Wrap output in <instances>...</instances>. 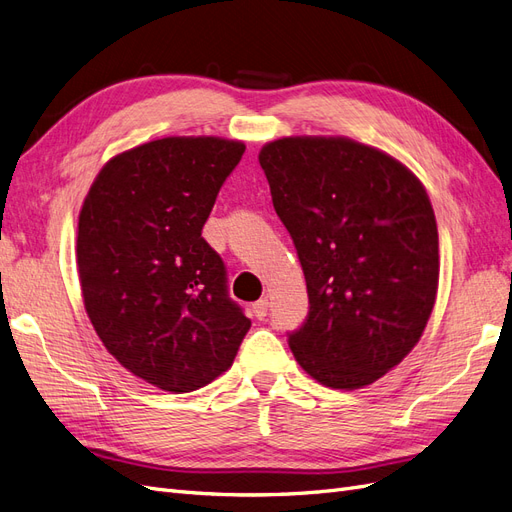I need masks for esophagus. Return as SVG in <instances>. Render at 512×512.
Instances as JSON below:
<instances>
[{
  "label": "esophagus",
  "instance_id": "obj_1",
  "mask_svg": "<svg viewBox=\"0 0 512 512\" xmlns=\"http://www.w3.org/2000/svg\"><path fill=\"white\" fill-rule=\"evenodd\" d=\"M252 312L258 320H265L267 318V312H269V301L267 299H260L252 305Z\"/></svg>",
  "mask_w": 512,
  "mask_h": 512
}]
</instances>
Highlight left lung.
<instances>
[{"mask_svg": "<svg viewBox=\"0 0 512 512\" xmlns=\"http://www.w3.org/2000/svg\"><path fill=\"white\" fill-rule=\"evenodd\" d=\"M258 160L307 284V318L288 333L294 359L331 389L376 382L436 303L438 226L423 183L344 136L280 138Z\"/></svg>", "mask_w": 512, "mask_h": 512, "instance_id": "left-lung-1", "label": "left lung"}]
</instances>
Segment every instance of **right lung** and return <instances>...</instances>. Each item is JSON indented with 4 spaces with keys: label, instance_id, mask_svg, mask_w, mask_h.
Wrapping results in <instances>:
<instances>
[{
    "label": "right lung",
    "instance_id": "add662e5",
    "mask_svg": "<svg viewBox=\"0 0 512 512\" xmlns=\"http://www.w3.org/2000/svg\"><path fill=\"white\" fill-rule=\"evenodd\" d=\"M243 151L218 136L158 138L108 160L83 203L87 316L106 350L162 391L190 393L224 374L252 327L203 239Z\"/></svg>",
    "mask_w": 512,
    "mask_h": 512
}]
</instances>
